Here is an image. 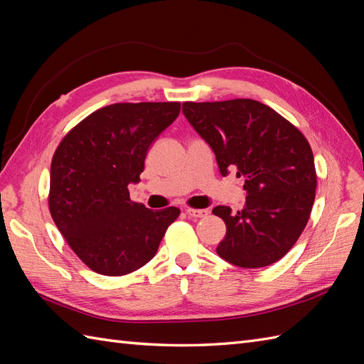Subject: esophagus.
Here are the masks:
<instances>
[{"label": "esophagus", "mask_w": 364, "mask_h": 364, "mask_svg": "<svg viewBox=\"0 0 364 364\" xmlns=\"http://www.w3.org/2000/svg\"><path fill=\"white\" fill-rule=\"evenodd\" d=\"M186 214L192 218H201V217H206L209 214L208 209H193V208H188L186 209Z\"/></svg>", "instance_id": "1"}]
</instances>
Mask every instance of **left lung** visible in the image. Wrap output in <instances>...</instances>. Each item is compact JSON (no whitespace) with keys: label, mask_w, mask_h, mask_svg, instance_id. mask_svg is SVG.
<instances>
[{"label":"left lung","mask_w":364,"mask_h":364,"mask_svg":"<svg viewBox=\"0 0 364 364\" xmlns=\"http://www.w3.org/2000/svg\"><path fill=\"white\" fill-rule=\"evenodd\" d=\"M183 113L214 150L220 173L237 168L248 192L235 214L230 206L213 209L226 225L217 255L242 268L282 259L302 234L315 201L316 171L306 136L252 99L183 102Z\"/></svg>","instance_id":"obj_1"}]
</instances>
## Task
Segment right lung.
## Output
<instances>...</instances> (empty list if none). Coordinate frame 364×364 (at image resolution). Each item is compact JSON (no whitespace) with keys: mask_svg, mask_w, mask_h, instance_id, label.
<instances>
[{"mask_svg":"<svg viewBox=\"0 0 364 364\" xmlns=\"http://www.w3.org/2000/svg\"><path fill=\"white\" fill-rule=\"evenodd\" d=\"M180 102L113 104L66 133L50 163L49 213L92 272L122 276L156 255L178 208L147 209L130 200L147 150L180 114Z\"/></svg>","mask_w":364,"mask_h":364,"instance_id":"add662e5","label":"right lung"}]
</instances>
